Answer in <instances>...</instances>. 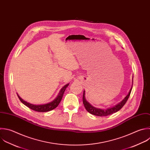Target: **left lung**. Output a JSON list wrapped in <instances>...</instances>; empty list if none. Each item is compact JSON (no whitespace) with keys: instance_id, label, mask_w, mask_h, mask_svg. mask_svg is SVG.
Returning <instances> with one entry per match:
<instances>
[{"instance_id":"left-lung-1","label":"left lung","mask_w":150,"mask_h":150,"mask_svg":"<svg viewBox=\"0 0 150 150\" xmlns=\"http://www.w3.org/2000/svg\"><path fill=\"white\" fill-rule=\"evenodd\" d=\"M131 90L132 88L130 89V91L128 93V94L125 97V98L119 104H118L117 105L114 106L113 107L108 108L107 110H103V109H100V108H95L93 106H92L90 103H88L84 97L85 95V92L84 91L83 92V104L84 105V107L86 108V110L90 112V114L96 115V116H100V117H103V116H107L108 115L112 114L114 112H117L118 111H119L124 105V104L126 103L127 101L128 100L129 95L131 94Z\"/></svg>"}]
</instances>
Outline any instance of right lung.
Returning a JSON list of instances; mask_svg holds the SVG:
<instances>
[{
  "instance_id": "right-lung-1",
  "label": "right lung",
  "mask_w": 150,
  "mask_h": 150,
  "mask_svg": "<svg viewBox=\"0 0 150 150\" xmlns=\"http://www.w3.org/2000/svg\"><path fill=\"white\" fill-rule=\"evenodd\" d=\"M68 86H69V84L65 85L62 88V90L60 91L59 94L58 95V96L57 97V98L55 100H54L53 101H52L49 103L43 104V105H34V104H30V103H27L26 101H25L24 100H23L19 96L18 94V96L19 100H21V101L23 104H25L26 106L30 108V109H32L34 111H38V112H47V111H49L50 110H52L54 109L55 108H56L58 106V105L59 104V103H60V101L62 99L63 94H64V91H65V90H66V88Z\"/></svg>"
}]
</instances>
